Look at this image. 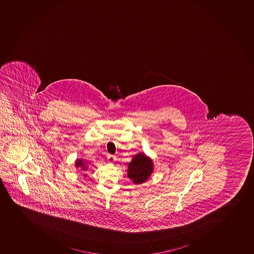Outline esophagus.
<instances>
[{"instance_id":"esophagus-1","label":"esophagus","mask_w":254,"mask_h":254,"mask_svg":"<svg viewBox=\"0 0 254 254\" xmlns=\"http://www.w3.org/2000/svg\"><path fill=\"white\" fill-rule=\"evenodd\" d=\"M107 159H108L109 163H113L116 160V157L115 155H111V154H108L107 156Z\"/></svg>"}]
</instances>
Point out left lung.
<instances>
[{"mask_svg": "<svg viewBox=\"0 0 254 254\" xmlns=\"http://www.w3.org/2000/svg\"><path fill=\"white\" fill-rule=\"evenodd\" d=\"M153 171V161L144 153H139L128 163L127 175L134 184H142L148 180Z\"/></svg>", "mask_w": 254, "mask_h": 254, "instance_id": "left-lung-1", "label": "left lung"}]
</instances>
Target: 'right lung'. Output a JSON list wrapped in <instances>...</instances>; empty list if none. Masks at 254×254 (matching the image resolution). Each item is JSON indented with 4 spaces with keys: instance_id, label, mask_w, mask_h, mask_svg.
I'll list each match as a JSON object with an SVG mask.
<instances>
[{
    "instance_id": "add662e5",
    "label": "right lung",
    "mask_w": 254,
    "mask_h": 254,
    "mask_svg": "<svg viewBox=\"0 0 254 254\" xmlns=\"http://www.w3.org/2000/svg\"><path fill=\"white\" fill-rule=\"evenodd\" d=\"M76 168H81L83 170H87L86 163H83L82 159H77L76 161Z\"/></svg>"
}]
</instances>
